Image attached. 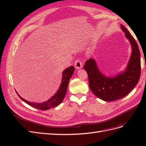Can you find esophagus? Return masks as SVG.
Listing matches in <instances>:
<instances>
[{"label": "esophagus", "instance_id": "34e87169", "mask_svg": "<svg viewBox=\"0 0 146 146\" xmlns=\"http://www.w3.org/2000/svg\"><path fill=\"white\" fill-rule=\"evenodd\" d=\"M74 66L77 69H80L82 68V63L80 60H77L74 63Z\"/></svg>", "mask_w": 146, "mask_h": 146}]
</instances>
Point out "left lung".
Instances as JSON below:
<instances>
[{
	"label": "left lung",
	"instance_id": "8db88e82",
	"mask_svg": "<svg viewBox=\"0 0 146 146\" xmlns=\"http://www.w3.org/2000/svg\"><path fill=\"white\" fill-rule=\"evenodd\" d=\"M131 46V54L125 70L113 77L102 73L96 61L90 58L86 61L84 69L87 72L90 88L98 98L107 102L124 98L138 83L141 75V55L138 44L124 26L121 25Z\"/></svg>",
	"mask_w": 146,
	"mask_h": 146
}]
</instances>
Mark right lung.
I'll return each mask as SVG.
<instances>
[{
  "label": "right lung",
  "mask_w": 146,
  "mask_h": 146,
  "mask_svg": "<svg viewBox=\"0 0 146 146\" xmlns=\"http://www.w3.org/2000/svg\"><path fill=\"white\" fill-rule=\"evenodd\" d=\"M74 69H75L74 66H71L63 70L62 80H61V83L59 89L50 99L42 103L30 102H29L23 99V98H21V97L17 94V92L16 93L18 95V96L21 100H23L25 103H27V104L30 105L31 107H32L33 108L41 110H47L56 107L62 102L64 98L65 95L66 94V91H67L69 80L74 74Z\"/></svg>",
  "instance_id": "1"
}]
</instances>
